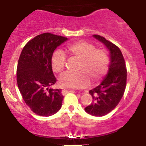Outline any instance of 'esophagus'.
<instances>
[{"label": "esophagus", "mask_w": 146, "mask_h": 146, "mask_svg": "<svg viewBox=\"0 0 146 146\" xmlns=\"http://www.w3.org/2000/svg\"><path fill=\"white\" fill-rule=\"evenodd\" d=\"M71 91H69V90H63V92L64 93V94H66V93H69Z\"/></svg>", "instance_id": "1"}]
</instances>
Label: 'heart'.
<instances>
[{"instance_id":"1","label":"heart","mask_w":146,"mask_h":146,"mask_svg":"<svg viewBox=\"0 0 146 146\" xmlns=\"http://www.w3.org/2000/svg\"><path fill=\"white\" fill-rule=\"evenodd\" d=\"M65 51L70 58L80 59L77 73L67 72L59 79L61 86L85 88L93 82H99L108 72L110 58L108 52L102 48H96L92 44L80 40L67 45ZM66 55L61 50H56L51 58L52 69L55 73L60 74L66 65Z\"/></svg>"}]
</instances>
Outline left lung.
I'll return each instance as SVG.
<instances>
[{
    "label": "left lung",
    "mask_w": 146,
    "mask_h": 146,
    "mask_svg": "<svg viewBox=\"0 0 146 146\" xmlns=\"http://www.w3.org/2000/svg\"><path fill=\"white\" fill-rule=\"evenodd\" d=\"M94 36L109 49L111 63L108 75L101 84L89 91L93 102L85 110L94 116H103L111 112L123 97L126 86L127 70L122 52L118 46L99 35L94 34Z\"/></svg>",
    "instance_id": "1"
}]
</instances>
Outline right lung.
I'll use <instances>...</instances> for the list:
<instances>
[{"label": "right lung", "mask_w": 146, "mask_h": 146, "mask_svg": "<svg viewBox=\"0 0 146 146\" xmlns=\"http://www.w3.org/2000/svg\"><path fill=\"white\" fill-rule=\"evenodd\" d=\"M66 37L44 33L30 40L22 50L17 68V82L23 100L40 116H50L60 109V89L50 88L57 81L51 65L54 50Z\"/></svg>", "instance_id": "add662e5"}]
</instances>
